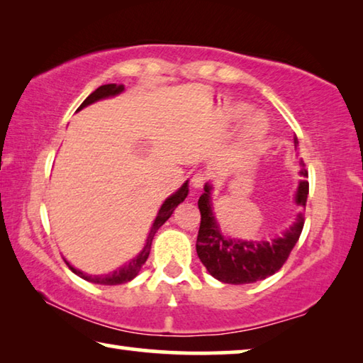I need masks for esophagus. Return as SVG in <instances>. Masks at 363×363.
<instances>
[{"instance_id": "esophagus-1", "label": "esophagus", "mask_w": 363, "mask_h": 363, "mask_svg": "<svg viewBox=\"0 0 363 363\" xmlns=\"http://www.w3.org/2000/svg\"><path fill=\"white\" fill-rule=\"evenodd\" d=\"M192 187L194 189H201L205 186V182H206V174L205 173H201V171H199V173H195L194 176H192Z\"/></svg>"}]
</instances>
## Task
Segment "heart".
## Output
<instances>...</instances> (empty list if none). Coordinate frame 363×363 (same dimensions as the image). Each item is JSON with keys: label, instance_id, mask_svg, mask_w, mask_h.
I'll use <instances>...</instances> for the list:
<instances>
[{"label": "heart", "instance_id": "heart-1", "mask_svg": "<svg viewBox=\"0 0 363 363\" xmlns=\"http://www.w3.org/2000/svg\"><path fill=\"white\" fill-rule=\"evenodd\" d=\"M243 107H238L235 108V115H240L243 112ZM267 131V120L264 118L262 115L256 113L253 116H250L245 123V128H243V136L247 138L248 140H257L259 138L264 136V133Z\"/></svg>", "mask_w": 363, "mask_h": 363}]
</instances>
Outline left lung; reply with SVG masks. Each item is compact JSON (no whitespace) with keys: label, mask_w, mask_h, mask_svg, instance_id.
<instances>
[{"label":"left lung","mask_w":363,"mask_h":363,"mask_svg":"<svg viewBox=\"0 0 363 363\" xmlns=\"http://www.w3.org/2000/svg\"><path fill=\"white\" fill-rule=\"evenodd\" d=\"M298 139H294V147ZM301 174L307 177L306 164L301 162ZM211 186L206 184L205 194L199 199L201 214L199 237H196V255L214 279L230 285L253 284L274 275L286 262L294 245L298 243L304 227V208L309 194V182L303 179L296 192V203L301 208L296 220L284 235L272 242H245L225 238L220 233L211 208Z\"/></svg>","instance_id":"obj_1"}]
</instances>
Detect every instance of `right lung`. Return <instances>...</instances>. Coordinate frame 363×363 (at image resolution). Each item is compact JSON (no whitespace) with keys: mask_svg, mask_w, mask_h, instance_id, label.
Returning <instances> with one entry per match:
<instances>
[{"mask_svg":"<svg viewBox=\"0 0 363 363\" xmlns=\"http://www.w3.org/2000/svg\"><path fill=\"white\" fill-rule=\"evenodd\" d=\"M123 89H125V86H123V84H115V83L99 86V88H97L94 93H91L88 97H86L82 106L78 107V110H82L83 107L89 106V104H93V102L99 101V99H106V97L120 94ZM187 194H189V186H187V182H186V184H182V187L177 190L176 194H173L171 196H168L167 200H164V203L162 205V208H160V211L157 214L155 223H153L152 229L149 232V237H147V242H145L144 250L140 251V253L136 257H134V259H131L130 262H128L126 266L116 269V270H113V272H110L107 275H88V274L82 272V270L72 267L69 262H67V266L70 267V270H72L73 274H77L78 277L84 279L86 281H91V284L120 285V284H126V281L133 280L139 274L140 267L144 266L145 261H147V257H149V255H150V247H152V240H153V235H155V232L171 218V214H173L174 208L179 205V203H182L184 200H186Z\"/></svg>","mask_w":363,"mask_h":363,"instance_id":"add662e5","label":"right lung"}]
</instances>
